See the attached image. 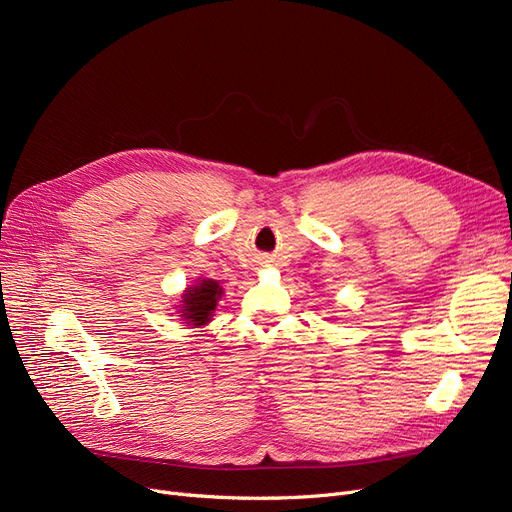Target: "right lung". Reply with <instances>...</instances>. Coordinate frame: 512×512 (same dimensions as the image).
Wrapping results in <instances>:
<instances>
[{"mask_svg": "<svg viewBox=\"0 0 512 512\" xmlns=\"http://www.w3.org/2000/svg\"><path fill=\"white\" fill-rule=\"evenodd\" d=\"M222 296V286L216 279H201L197 286H190L182 294V320L188 326H205L211 315L216 311V305Z\"/></svg>", "mask_w": 512, "mask_h": 512, "instance_id": "right-lung-1", "label": "right lung"}]
</instances>
